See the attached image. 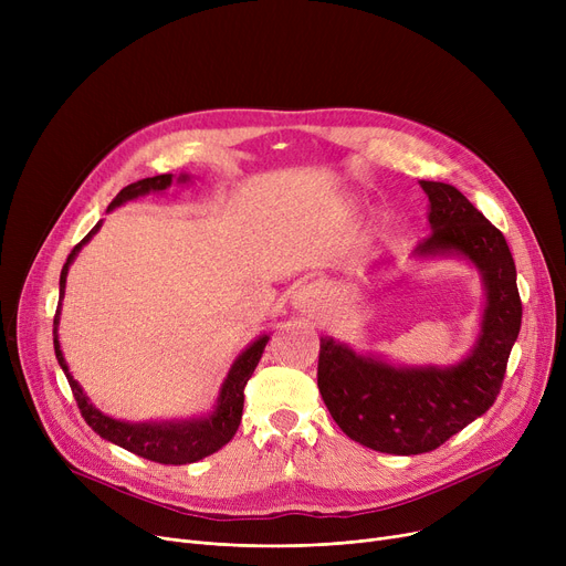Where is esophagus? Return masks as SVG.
<instances>
[{
	"instance_id": "esophagus-1",
	"label": "esophagus",
	"mask_w": 566,
	"mask_h": 566,
	"mask_svg": "<svg viewBox=\"0 0 566 566\" xmlns=\"http://www.w3.org/2000/svg\"><path fill=\"white\" fill-rule=\"evenodd\" d=\"M325 303H328V289H325V284L318 280L303 282L291 293L293 310L301 312L303 316H318L325 310Z\"/></svg>"
}]
</instances>
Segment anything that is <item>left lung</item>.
<instances>
[{
  "instance_id": "obj_1",
  "label": "left lung",
  "mask_w": 566,
  "mask_h": 566,
  "mask_svg": "<svg viewBox=\"0 0 566 566\" xmlns=\"http://www.w3.org/2000/svg\"><path fill=\"white\" fill-rule=\"evenodd\" d=\"M429 227L412 256L463 259L484 284V312L472 348L454 365H392L333 337H321L318 392L333 420L369 450L431 452L493 406L521 331L516 265L507 241L454 186L420 181Z\"/></svg>"
}]
</instances>
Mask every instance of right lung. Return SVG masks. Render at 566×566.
<instances>
[{
    "label": "right lung",
    "mask_w": 566,
    "mask_h": 566,
    "mask_svg": "<svg viewBox=\"0 0 566 566\" xmlns=\"http://www.w3.org/2000/svg\"><path fill=\"white\" fill-rule=\"evenodd\" d=\"M171 184H174L171 174L142 178V181L130 184L122 192H118L112 199V203L107 206V211H114V208L124 206L126 201H133L137 197H144L148 192H165ZM176 184H190V174L178 176ZM101 227H103V220L92 231H88L69 254V259L62 268V277H59V307L54 314L56 363L64 369V374L69 378V385H71L82 418L101 438L118 444V448H124L142 459H148V461L165 463V465H184V463L201 461L203 457H211L224 448V444L238 431V424H241L243 401H245L243 390H245L250 376L254 374V369L261 360V353H263L268 339H271V335L268 333L259 335L254 342H250L241 353H238V358L233 360L227 378L220 385V392H218L213 410L201 415V418L160 420V422H126V420L109 418V415H105L103 410H98L92 401H88V397L80 388V382L69 371V365H66V358L62 353V346H59V335H56L59 314H62V301L66 293L69 268L75 261V256L80 254V250L98 233Z\"/></svg>",
    "instance_id": "obj_1"
}]
</instances>
